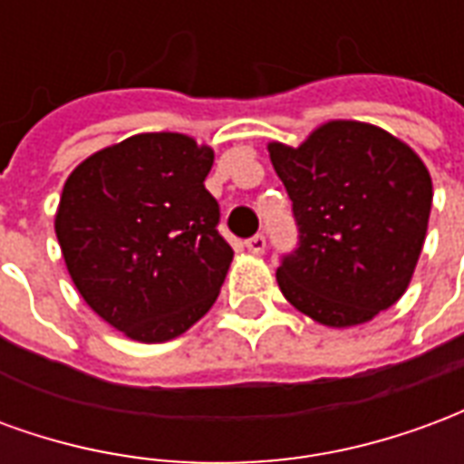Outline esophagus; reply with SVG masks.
I'll list each match as a JSON object with an SVG mask.
<instances>
[{
    "label": "esophagus",
    "mask_w": 464,
    "mask_h": 464,
    "mask_svg": "<svg viewBox=\"0 0 464 464\" xmlns=\"http://www.w3.org/2000/svg\"><path fill=\"white\" fill-rule=\"evenodd\" d=\"M246 248L251 253H263L266 251V236L263 233H256V236H251L248 241H246Z\"/></svg>",
    "instance_id": "esophagus-1"
}]
</instances>
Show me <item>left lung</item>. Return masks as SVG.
Masks as SVG:
<instances>
[{"mask_svg":"<svg viewBox=\"0 0 464 464\" xmlns=\"http://www.w3.org/2000/svg\"><path fill=\"white\" fill-rule=\"evenodd\" d=\"M268 151L298 226L276 271L283 295L331 328L388 311L428 233L432 181L418 153L360 121L323 123L298 149Z\"/></svg>","mask_w":464,"mask_h":464,"instance_id":"1","label":"left lung"}]
</instances>
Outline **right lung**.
Here are the masks:
<instances>
[{
  "label": "right lung",
  "instance_id": "obj_1",
  "mask_svg": "<svg viewBox=\"0 0 464 464\" xmlns=\"http://www.w3.org/2000/svg\"><path fill=\"white\" fill-rule=\"evenodd\" d=\"M211 166V149L183 133H139L66 179L54 228L69 276L133 341H171L218 298L233 248L203 186Z\"/></svg>",
  "mask_w": 464,
  "mask_h": 464
}]
</instances>
